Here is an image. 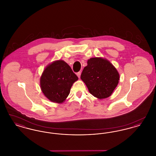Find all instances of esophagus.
Returning a JSON list of instances; mask_svg holds the SVG:
<instances>
[{"label":"esophagus","mask_w":156,"mask_h":156,"mask_svg":"<svg viewBox=\"0 0 156 156\" xmlns=\"http://www.w3.org/2000/svg\"><path fill=\"white\" fill-rule=\"evenodd\" d=\"M81 72H78V73H76V75L78 76V78H80V76H81Z\"/></svg>","instance_id":"esophagus-1"}]
</instances>
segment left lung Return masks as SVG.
<instances>
[{"label":"left lung","instance_id":"8db88e82","mask_svg":"<svg viewBox=\"0 0 156 156\" xmlns=\"http://www.w3.org/2000/svg\"><path fill=\"white\" fill-rule=\"evenodd\" d=\"M119 73L111 62L102 57L88 60L81 79L87 85L89 92L99 99L110 97L119 83Z\"/></svg>","mask_w":156,"mask_h":156}]
</instances>
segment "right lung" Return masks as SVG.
<instances>
[{
	"label": "right lung",
	"mask_w": 156,
	"mask_h": 156,
	"mask_svg": "<svg viewBox=\"0 0 156 156\" xmlns=\"http://www.w3.org/2000/svg\"><path fill=\"white\" fill-rule=\"evenodd\" d=\"M78 80L67 62L56 60L45 68L40 77V88L45 97L51 102L62 104Z\"/></svg>",
	"instance_id": "obj_1"
}]
</instances>
